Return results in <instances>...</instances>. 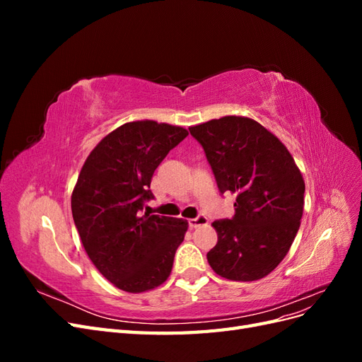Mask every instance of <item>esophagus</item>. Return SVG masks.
<instances>
[{"mask_svg":"<svg viewBox=\"0 0 362 362\" xmlns=\"http://www.w3.org/2000/svg\"><path fill=\"white\" fill-rule=\"evenodd\" d=\"M208 223V218L205 216H198L194 218H190L189 221V226L193 229V228H199V226H204Z\"/></svg>","mask_w":362,"mask_h":362,"instance_id":"obj_1","label":"esophagus"}]
</instances>
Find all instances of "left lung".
I'll use <instances>...</instances> for the list:
<instances>
[{"mask_svg":"<svg viewBox=\"0 0 362 362\" xmlns=\"http://www.w3.org/2000/svg\"><path fill=\"white\" fill-rule=\"evenodd\" d=\"M202 145L221 193L235 194V214L216 221L211 269L229 281L267 276L299 231L305 181L286 145L257 120L223 116L189 128Z\"/></svg>","mask_w":362,"mask_h":362,"instance_id":"left-lung-1","label":"left lung"}]
</instances>
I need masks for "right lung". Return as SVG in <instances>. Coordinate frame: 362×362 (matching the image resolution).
<instances>
[{"instance_id": "obj_1", "label": "right lung", "mask_w": 362, "mask_h": 362, "mask_svg": "<svg viewBox=\"0 0 362 362\" xmlns=\"http://www.w3.org/2000/svg\"><path fill=\"white\" fill-rule=\"evenodd\" d=\"M189 131L134 120L107 134L86 158L71 206L86 254L101 275L128 293L166 281L189 222L141 210L154 198L152 175Z\"/></svg>"}]
</instances>
